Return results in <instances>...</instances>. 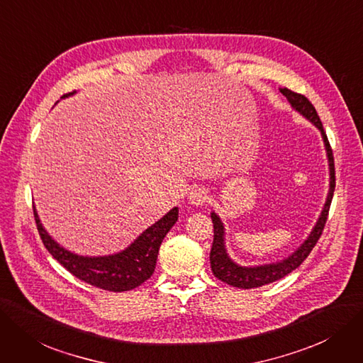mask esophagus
<instances>
[{
  "mask_svg": "<svg viewBox=\"0 0 363 363\" xmlns=\"http://www.w3.org/2000/svg\"><path fill=\"white\" fill-rule=\"evenodd\" d=\"M207 191L202 189V187H195V189H192L189 192V195H187V199H189V202L192 206H204L207 202Z\"/></svg>",
  "mask_w": 363,
  "mask_h": 363,
  "instance_id": "esophagus-1",
  "label": "esophagus"
}]
</instances>
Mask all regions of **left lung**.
Masks as SVG:
<instances>
[{"instance_id":"8db88e82","label":"left lung","mask_w":363,"mask_h":363,"mask_svg":"<svg viewBox=\"0 0 363 363\" xmlns=\"http://www.w3.org/2000/svg\"><path fill=\"white\" fill-rule=\"evenodd\" d=\"M280 92L286 96L289 104L292 106V108L296 113H299L302 118H306L318 129V131H320V135L325 144L326 157H328V167H329V191L326 195L323 208L320 214H318V219L314 223L313 229L310 230L307 238L303 240L299 244V247H296L291 255H287L286 257L269 264L241 265L235 262V260L229 256L226 249V238H225L226 229L220 219V216L214 211L210 213L213 228H214V240H213L211 252H210L211 271L214 274V277H217L229 286H234L238 289H255V287H260V286L277 281L286 277L287 274H291L294 269H296L303 260L307 259V256L311 253L313 247L315 245L317 240L322 235L326 219H328L333 191H335V167H333V156H332V150H330L322 121L318 118L315 108L303 95L295 94L292 91H289L287 88H280Z\"/></svg>"}]
</instances>
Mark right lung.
<instances>
[{"label":"right lung","instance_id":"right-lung-1","mask_svg":"<svg viewBox=\"0 0 363 363\" xmlns=\"http://www.w3.org/2000/svg\"><path fill=\"white\" fill-rule=\"evenodd\" d=\"M74 95L68 94L62 98ZM34 217L38 234L49 253L79 280L110 292L133 291L152 277L162 240L179 220V207L171 208L121 252L103 256H83L65 249L43 226L37 208Z\"/></svg>","mask_w":363,"mask_h":363}]
</instances>
